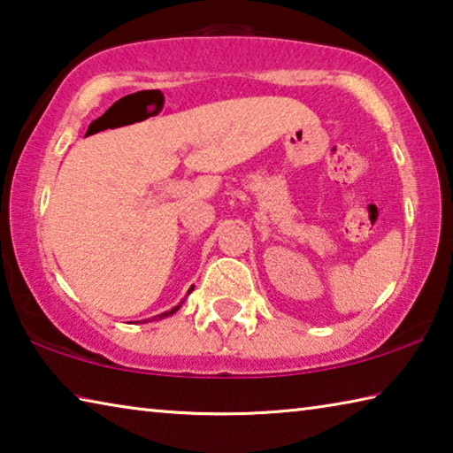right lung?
Segmentation results:
<instances>
[{"label":"right lung","mask_w":453,"mask_h":453,"mask_svg":"<svg viewBox=\"0 0 453 453\" xmlns=\"http://www.w3.org/2000/svg\"><path fill=\"white\" fill-rule=\"evenodd\" d=\"M191 291V289H189ZM180 310V305H178V308H173V310H170V311H164V313H159V316H156V318H159V319H162V318H165V316H172V313L173 311H178ZM156 318H153V319H156ZM145 321V319H143Z\"/></svg>","instance_id":"obj_1"}]
</instances>
